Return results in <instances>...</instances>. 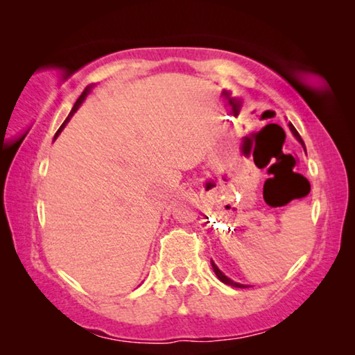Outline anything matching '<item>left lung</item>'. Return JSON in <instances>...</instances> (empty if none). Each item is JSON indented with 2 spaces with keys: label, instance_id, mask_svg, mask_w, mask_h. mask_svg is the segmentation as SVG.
Returning a JSON list of instances; mask_svg holds the SVG:
<instances>
[{
  "label": "left lung",
  "instance_id": "left-lung-1",
  "mask_svg": "<svg viewBox=\"0 0 355 355\" xmlns=\"http://www.w3.org/2000/svg\"><path fill=\"white\" fill-rule=\"evenodd\" d=\"M290 130L293 131V135L296 136V139H297L300 144H302V147L305 148V146H304V141H302V137L299 136V133H297V131H296V128L293 127V123H290ZM211 266H213V271H214V274L218 275V279L222 282V284H225V285H230V286H235V288H248V286H245V285L236 284V282H233L232 279H228L227 275H225L224 272H222L218 266H216V264H214V261H213V260H211Z\"/></svg>",
  "mask_w": 355,
  "mask_h": 355
}]
</instances>
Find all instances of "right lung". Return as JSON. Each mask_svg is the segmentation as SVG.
Masks as SVG:
<instances>
[{"mask_svg": "<svg viewBox=\"0 0 355 355\" xmlns=\"http://www.w3.org/2000/svg\"><path fill=\"white\" fill-rule=\"evenodd\" d=\"M91 89H92V86H87L86 89H84V91H83V94L80 95V98H78V100H76V103L73 105V107H71V111H70V114H69V117L64 120V123L61 125V128H59V130L56 131V135H55V139H56V137L59 136V133H61V131L64 130V127H65V123H67V122H69V120L71 119V116H73V114H75V112L78 111V107H80V106H81V103H83V101H84V98H86V97H87V94H89V92H91Z\"/></svg>", "mask_w": 355, "mask_h": 355, "instance_id": "1", "label": "right lung"}]
</instances>
